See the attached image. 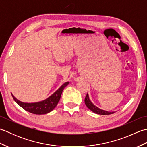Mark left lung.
I'll return each instance as SVG.
<instances>
[{"instance_id":"8db88e82","label":"left lung","mask_w":147,"mask_h":147,"mask_svg":"<svg viewBox=\"0 0 147 147\" xmlns=\"http://www.w3.org/2000/svg\"><path fill=\"white\" fill-rule=\"evenodd\" d=\"M85 105H86V107H88L90 110H91L93 112H94L95 114H100V115H109V114H112L114 113V112L106 111L96 107V106H95L94 104H93L91 102V100H90L88 93L86 94V96L85 98Z\"/></svg>"}]
</instances>
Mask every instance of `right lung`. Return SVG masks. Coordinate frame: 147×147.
Returning a JSON list of instances; mask_svg holds the SVG:
<instances>
[{"mask_svg":"<svg viewBox=\"0 0 147 147\" xmlns=\"http://www.w3.org/2000/svg\"><path fill=\"white\" fill-rule=\"evenodd\" d=\"M69 82H65L64 83L57 91L53 94L50 96L48 98H47L44 100L35 102V103H24L19 100L17 98L14 97V96L12 94V96L13 97L14 101L17 104L24 109V110L31 112L32 114H45L49 112H51L54 109L56 105H57L59 100L61 98V96L62 93V91L64 88L66 86Z\"/></svg>","mask_w":147,"mask_h":147,"instance_id":"add662e5","label":"right lung"}]
</instances>
